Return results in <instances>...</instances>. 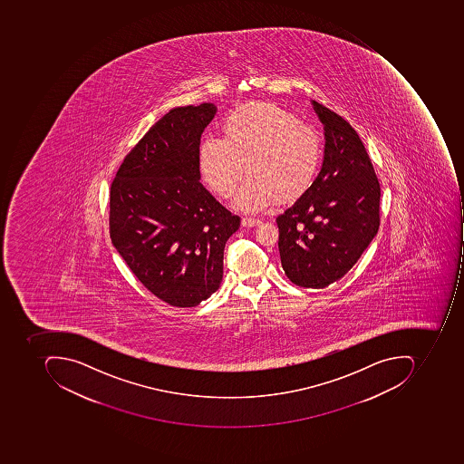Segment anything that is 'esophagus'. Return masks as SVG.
<instances>
[{
	"instance_id": "1",
	"label": "esophagus",
	"mask_w": 464,
	"mask_h": 464,
	"mask_svg": "<svg viewBox=\"0 0 464 464\" xmlns=\"http://www.w3.org/2000/svg\"><path fill=\"white\" fill-rule=\"evenodd\" d=\"M261 220L257 218H243V226L246 227H254V226L259 225Z\"/></svg>"
}]
</instances>
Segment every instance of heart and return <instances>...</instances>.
Segmentation results:
<instances>
[{
    "mask_svg": "<svg viewBox=\"0 0 464 464\" xmlns=\"http://www.w3.org/2000/svg\"><path fill=\"white\" fill-rule=\"evenodd\" d=\"M223 140L200 142V176L220 198H230L244 171L249 176L236 207L261 212L280 199L303 197L315 181L322 161L318 133L283 107L251 103L234 110L221 122Z\"/></svg>",
    "mask_w": 464,
    "mask_h": 464,
    "instance_id": "obj_1",
    "label": "heart"
}]
</instances>
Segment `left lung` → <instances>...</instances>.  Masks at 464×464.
Listing matches in <instances>:
<instances>
[{
  "instance_id": "obj_1",
  "label": "left lung",
  "mask_w": 464,
  "mask_h": 464,
  "mask_svg": "<svg viewBox=\"0 0 464 464\" xmlns=\"http://www.w3.org/2000/svg\"><path fill=\"white\" fill-rule=\"evenodd\" d=\"M313 104L326 140L321 173L276 223L285 276L300 287L324 288L357 264L378 233L381 185L354 128Z\"/></svg>"
}]
</instances>
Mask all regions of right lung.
<instances>
[{
    "label": "right lung",
    "instance_id": "1",
    "mask_svg": "<svg viewBox=\"0 0 464 464\" xmlns=\"http://www.w3.org/2000/svg\"><path fill=\"white\" fill-rule=\"evenodd\" d=\"M216 106L177 107L130 149L110 188V238L138 280L171 306H197L223 279L241 218L200 184V135Z\"/></svg>",
    "mask_w": 464,
    "mask_h": 464
}]
</instances>
